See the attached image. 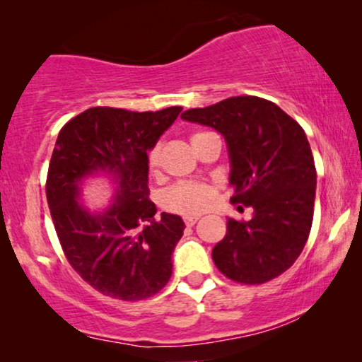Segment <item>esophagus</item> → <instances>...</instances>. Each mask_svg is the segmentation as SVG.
I'll return each instance as SVG.
<instances>
[{
  "label": "esophagus",
  "mask_w": 362,
  "mask_h": 362,
  "mask_svg": "<svg viewBox=\"0 0 362 362\" xmlns=\"http://www.w3.org/2000/svg\"><path fill=\"white\" fill-rule=\"evenodd\" d=\"M197 219H199V216H187V217H185V224L187 227H191V226L196 224Z\"/></svg>",
  "instance_id": "obj_1"
}]
</instances>
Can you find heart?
Instances as JSON below:
<instances>
[{"mask_svg": "<svg viewBox=\"0 0 362 362\" xmlns=\"http://www.w3.org/2000/svg\"><path fill=\"white\" fill-rule=\"evenodd\" d=\"M209 135L207 132H197L191 136L192 146L196 145L201 138ZM161 155H163V145L161 143H156L155 146L151 148L150 153H148V166L153 173H156L161 166ZM214 187L207 182L202 181H181L177 185L171 186L170 189L163 192L161 202L163 207L171 212H176V214L182 216H194L199 214V212L206 211L207 207L212 204L214 201Z\"/></svg>", "mask_w": 362, "mask_h": 362, "instance_id": "b5f03b06", "label": "heart"}]
</instances>
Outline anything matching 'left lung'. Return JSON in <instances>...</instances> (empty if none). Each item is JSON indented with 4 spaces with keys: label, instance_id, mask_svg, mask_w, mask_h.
Returning a JSON list of instances; mask_svg holds the SVG:
<instances>
[{
    "label": "left lung",
    "instance_id": "8db88e82",
    "mask_svg": "<svg viewBox=\"0 0 362 362\" xmlns=\"http://www.w3.org/2000/svg\"><path fill=\"white\" fill-rule=\"evenodd\" d=\"M181 118L224 135L230 202L254 209L250 221H227L226 237L212 249L216 267L244 285L276 279L298 259L313 222L316 168L303 128L254 95L189 108Z\"/></svg>",
    "mask_w": 362,
    "mask_h": 362
}]
</instances>
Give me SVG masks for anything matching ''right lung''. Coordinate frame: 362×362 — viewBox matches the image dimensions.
Instances as JSON below:
<instances>
[{
    "label": "right lung",
    "mask_w": 362,
    "mask_h": 362,
    "mask_svg": "<svg viewBox=\"0 0 362 362\" xmlns=\"http://www.w3.org/2000/svg\"><path fill=\"white\" fill-rule=\"evenodd\" d=\"M181 110L93 107L59 132L46 180L54 227L72 269L110 298H150L171 279V254L185 222L166 212L155 219L156 206L148 197V150ZM93 172H107L117 182L116 201L98 215L76 201L81 180Z\"/></svg>",
    "instance_id": "right-lung-1"
}]
</instances>
